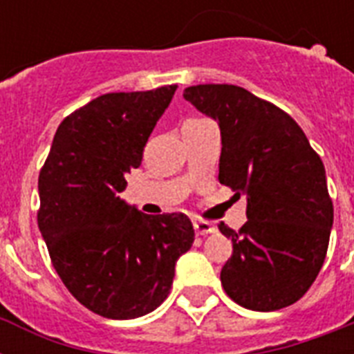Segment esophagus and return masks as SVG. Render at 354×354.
I'll list each match as a JSON object with an SVG mask.
<instances>
[{
  "label": "esophagus",
  "mask_w": 354,
  "mask_h": 354,
  "mask_svg": "<svg viewBox=\"0 0 354 354\" xmlns=\"http://www.w3.org/2000/svg\"><path fill=\"white\" fill-rule=\"evenodd\" d=\"M193 226H194V232H196V235H207V233L215 232V226H213V224L207 221H198V218H194Z\"/></svg>",
  "instance_id": "obj_1"
}]
</instances>
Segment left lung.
Instances as JSON below:
<instances>
[{
    "label": "left lung",
    "instance_id": "8db88e82",
    "mask_svg": "<svg viewBox=\"0 0 354 354\" xmlns=\"http://www.w3.org/2000/svg\"><path fill=\"white\" fill-rule=\"evenodd\" d=\"M183 99L221 128L218 180L246 196L241 232L221 224L233 253L221 272L241 307L270 313L296 303L324 266L333 202L325 167L297 122L233 84H198Z\"/></svg>",
    "mask_w": 354,
    "mask_h": 354
}]
</instances>
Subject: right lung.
<instances>
[{"label":"right lung","mask_w":354,"mask_h":354,"mask_svg":"<svg viewBox=\"0 0 354 354\" xmlns=\"http://www.w3.org/2000/svg\"><path fill=\"white\" fill-rule=\"evenodd\" d=\"M178 86L106 93L64 119L38 178V227L53 266L91 313L145 316L165 301L193 246L183 213L145 215L119 193Z\"/></svg>","instance_id":"1"}]
</instances>
